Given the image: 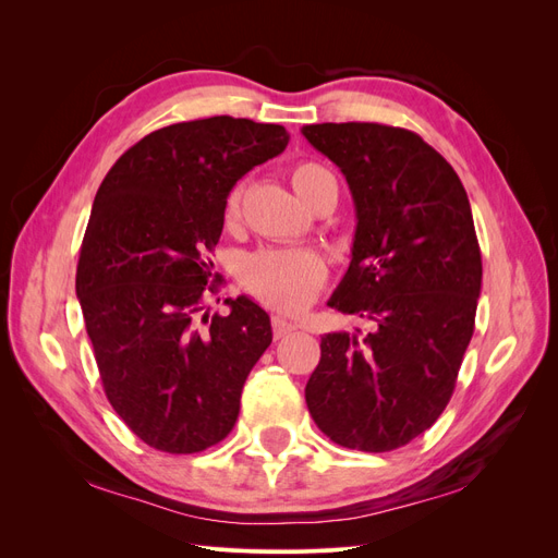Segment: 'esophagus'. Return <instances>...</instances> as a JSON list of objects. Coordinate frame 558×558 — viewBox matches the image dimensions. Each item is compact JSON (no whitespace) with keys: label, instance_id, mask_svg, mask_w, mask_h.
I'll return each mask as SVG.
<instances>
[{"label":"esophagus","instance_id":"1","mask_svg":"<svg viewBox=\"0 0 558 558\" xmlns=\"http://www.w3.org/2000/svg\"><path fill=\"white\" fill-rule=\"evenodd\" d=\"M295 330V324H289V320L281 318V316H272V335L275 340H281V337L291 335Z\"/></svg>","mask_w":558,"mask_h":558}]
</instances>
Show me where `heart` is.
I'll use <instances>...</instances> for the list:
<instances>
[{"mask_svg": "<svg viewBox=\"0 0 558 558\" xmlns=\"http://www.w3.org/2000/svg\"><path fill=\"white\" fill-rule=\"evenodd\" d=\"M291 181L298 195L312 205L328 185H337L324 165L305 160L291 170ZM244 185L238 183L226 199V221L240 218ZM326 279V265L318 253L310 248H265L242 263V281L267 307L298 314L316 298Z\"/></svg>", "mask_w": 558, "mask_h": 558, "instance_id": "b5f03b06", "label": "heart"}]
</instances>
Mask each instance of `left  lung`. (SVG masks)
<instances>
[{
    "label": "left lung",
    "instance_id": "left-lung-1",
    "mask_svg": "<svg viewBox=\"0 0 558 558\" xmlns=\"http://www.w3.org/2000/svg\"><path fill=\"white\" fill-rule=\"evenodd\" d=\"M302 134L340 167L359 218L328 305L369 324L320 337L305 400L335 445L391 451L445 412L475 330L482 253L470 202L416 132L320 123Z\"/></svg>",
    "mask_w": 558,
    "mask_h": 558
}]
</instances>
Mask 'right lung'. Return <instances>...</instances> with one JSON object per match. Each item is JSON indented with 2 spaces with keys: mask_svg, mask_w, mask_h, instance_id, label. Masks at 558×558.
<instances>
[{
  "mask_svg": "<svg viewBox=\"0 0 558 558\" xmlns=\"http://www.w3.org/2000/svg\"><path fill=\"white\" fill-rule=\"evenodd\" d=\"M286 144L283 125L248 118L174 123L128 148L99 185L76 298L111 408L148 447L205 451L238 421L272 326L246 295L209 316V253L232 185Z\"/></svg>",
  "mask_w": 558,
  "mask_h": 558,
  "instance_id": "right-lung-1",
  "label": "right lung"
}]
</instances>
